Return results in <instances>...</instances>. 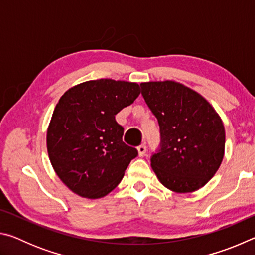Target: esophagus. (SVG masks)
<instances>
[{"mask_svg":"<svg viewBox=\"0 0 255 255\" xmlns=\"http://www.w3.org/2000/svg\"><path fill=\"white\" fill-rule=\"evenodd\" d=\"M137 150H138V155H139V156H144L145 153H146V146L144 144H141V145L138 146Z\"/></svg>","mask_w":255,"mask_h":255,"instance_id":"1","label":"esophagus"}]
</instances>
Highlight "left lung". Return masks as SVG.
Wrapping results in <instances>:
<instances>
[{
  "label": "left lung",
  "instance_id": "8db88e82",
  "mask_svg": "<svg viewBox=\"0 0 255 255\" xmlns=\"http://www.w3.org/2000/svg\"><path fill=\"white\" fill-rule=\"evenodd\" d=\"M140 88L161 131V149L150 158L159 182L178 193L202 188L225 154L222 118L201 94L179 82H144Z\"/></svg>",
  "mask_w": 255,
  "mask_h": 255
}]
</instances>
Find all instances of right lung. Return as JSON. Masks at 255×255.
I'll list each match as a JSON object with an SVG mask.
<instances>
[{"label": "right lung", "instance_id": "add662e5", "mask_svg": "<svg viewBox=\"0 0 255 255\" xmlns=\"http://www.w3.org/2000/svg\"><path fill=\"white\" fill-rule=\"evenodd\" d=\"M139 93L133 82L100 79L74 85L59 99L47 129V150L56 174L76 195L107 196L137 156L123 141L115 116Z\"/></svg>", "mask_w": 255, "mask_h": 255}]
</instances>
